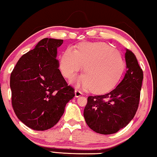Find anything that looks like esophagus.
Segmentation results:
<instances>
[{
    "label": "esophagus",
    "instance_id": "esophagus-1",
    "mask_svg": "<svg viewBox=\"0 0 157 157\" xmlns=\"http://www.w3.org/2000/svg\"><path fill=\"white\" fill-rule=\"evenodd\" d=\"M75 97H81L82 95V93L80 91L78 90H76L75 91Z\"/></svg>",
    "mask_w": 157,
    "mask_h": 157
}]
</instances>
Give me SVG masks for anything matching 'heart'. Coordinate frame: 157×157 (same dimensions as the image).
Returning <instances> with one entry per match:
<instances>
[{
	"label": "heart",
	"instance_id": "b5f03b06",
	"mask_svg": "<svg viewBox=\"0 0 157 157\" xmlns=\"http://www.w3.org/2000/svg\"><path fill=\"white\" fill-rule=\"evenodd\" d=\"M83 65L85 74L79 78V83L94 93H105L113 89L125 71L118 51L104 42H82L75 51L67 49L60 58L59 67L63 76L71 79Z\"/></svg>",
	"mask_w": 157,
	"mask_h": 157
}]
</instances>
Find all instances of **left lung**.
Returning <instances> with one entry per match:
<instances>
[{"instance_id": "1", "label": "left lung", "mask_w": 157, "mask_h": 157, "mask_svg": "<svg viewBox=\"0 0 157 157\" xmlns=\"http://www.w3.org/2000/svg\"><path fill=\"white\" fill-rule=\"evenodd\" d=\"M125 61L128 70L125 77L114 90L87 98L84 117L87 125L96 132H117L132 121L138 109L143 71L129 49H126Z\"/></svg>"}]
</instances>
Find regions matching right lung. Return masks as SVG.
I'll use <instances>...</instances> for the list:
<instances>
[{
	"instance_id": "obj_1",
	"label": "right lung",
	"mask_w": 157,
	"mask_h": 157,
	"mask_svg": "<svg viewBox=\"0 0 157 157\" xmlns=\"http://www.w3.org/2000/svg\"><path fill=\"white\" fill-rule=\"evenodd\" d=\"M62 39L45 38L18 60L10 75L12 106L27 127L46 130L58 122L75 97L56 59Z\"/></svg>"
}]
</instances>
